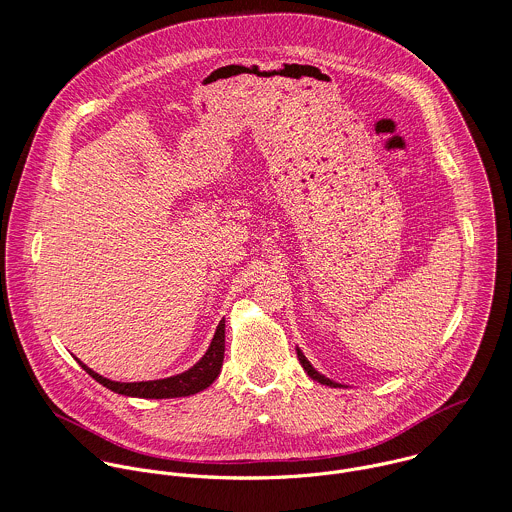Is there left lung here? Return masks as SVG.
<instances>
[{"label": "left lung", "mask_w": 512, "mask_h": 512, "mask_svg": "<svg viewBox=\"0 0 512 512\" xmlns=\"http://www.w3.org/2000/svg\"><path fill=\"white\" fill-rule=\"evenodd\" d=\"M297 359H299V363H301V366H303V370L313 378V380H317V382H321V384H327V386H333V388H337L339 384L337 382H333V380H329V378H325L323 374H319L313 366H311V363L305 359V355L297 349Z\"/></svg>", "instance_id": "obj_1"}]
</instances>
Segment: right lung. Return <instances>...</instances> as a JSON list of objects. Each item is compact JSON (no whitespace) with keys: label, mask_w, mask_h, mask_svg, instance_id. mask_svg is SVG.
Returning <instances> with one entry per match:
<instances>
[{"label":"right lung","mask_w":512,"mask_h":512,"mask_svg":"<svg viewBox=\"0 0 512 512\" xmlns=\"http://www.w3.org/2000/svg\"><path fill=\"white\" fill-rule=\"evenodd\" d=\"M222 359H224V319L220 321L217 327V333L213 337V343L205 357L185 372L161 380H147V382H116L110 378L100 376L98 372L90 370L84 363L78 361L96 382L102 386L110 388L112 392L124 394V396H136V398H179V396H191L215 382V378L220 374L222 368Z\"/></svg>","instance_id":"obj_1"}]
</instances>
